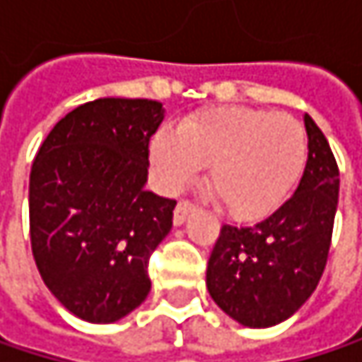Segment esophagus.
Returning <instances> with one entry per match:
<instances>
[{"label":"esophagus","instance_id":"1","mask_svg":"<svg viewBox=\"0 0 362 362\" xmlns=\"http://www.w3.org/2000/svg\"><path fill=\"white\" fill-rule=\"evenodd\" d=\"M194 211V205L190 201H180L174 209V224L176 226H182L186 222V218Z\"/></svg>","mask_w":362,"mask_h":362}]
</instances>
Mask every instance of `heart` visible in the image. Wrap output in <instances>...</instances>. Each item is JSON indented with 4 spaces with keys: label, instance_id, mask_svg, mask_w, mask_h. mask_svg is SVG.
<instances>
[{
    "label": "heart",
    "instance_id": "1",
    "mask_svg": "<svg viewBox=\"0 0 362 362\" xmlns=\"http://www.w3.org/2000/svg\"><path fill=\"white\" fill-rule=\"evenodd\" d=\"M161 182L180 190L209 168V192L233 218L270 214L300 178L308 138L304 125L283 112L218 107L163 127L151 144Z\"/></svg>",
    "mask_w": 362,
    "mask_h": 362
}]
</instances>
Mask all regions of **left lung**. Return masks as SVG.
I'll use <instances>...</instances> for the list:
<instances>
[{
  "mask_svg": "<svg viewBox=\"0 0 362 362\" xmlns=\"http://www.w3.org/2000/svg\"><path fill=\"white\" fill-rule=\"evenodd\" d=\"M304 125L308 159L293 194L253 226L224 224L207 262L211 300L243 327L266 329L293 317L325 270L339 172L310 115Z\"/></svg>",
  "mask_w": 362,
  "mask_h": 362,
  "instance_id": "obj_1",
  "label": "left lung"
}]
</instances>
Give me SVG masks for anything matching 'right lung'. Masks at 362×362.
<instances>
[{"mask_svg":"<svg viewBox=\"0 0 362 362\" xmlns=\"http://www.w3.org/2000/svg\"><path fill=\"white\" fill-rule=\"evenodd\" d=\"M155 100L98 98L62 117L29 180L31 247L54 298L88 323H115L151 291L148 257L176 201L146 190Z\"/></svg>","mask_w":362,"mask_h":362,"instance_id":"right-lung-1","label":"right lung"}]
</instances>
